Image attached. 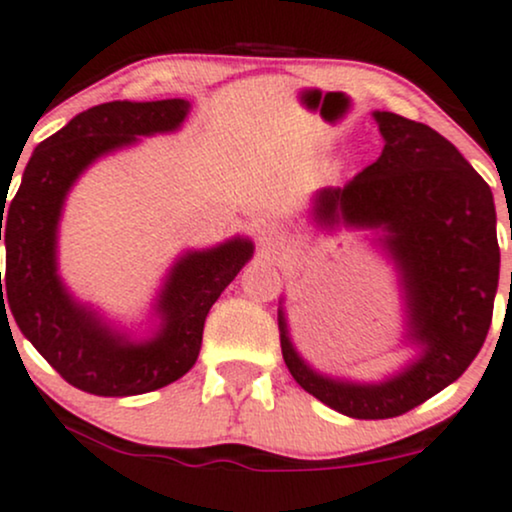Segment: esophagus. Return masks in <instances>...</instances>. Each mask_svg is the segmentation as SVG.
Instances as JSON below:
<instances>
[{
    "label": "esophagus",
    "mask_w": 512,
    "mask_h": 512,
    "mask_svg": "<svg viewBox=\"0 0 512 512\" xmlns=\"http://www.w3.org/2000/svg\"><path fill=\"white\" fill-rule=\"evenodd\" d=\"M256 244L258 249H261V254H275V251L285 244L283 227L275 225V222H263V225L256 229Z\"/></svg>",
    "instance_id": "obj_1"
}]
</instances>
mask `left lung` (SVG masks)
Wrapping results in <instances>:
<instances>
[{"instance_id":"obj_1","label":"left lung","mask_w":512,"mask_h":512,"mask_svg":"<svg viewBox=\"0 0 512 512\" xmlns=\"http://www.w3.org/2000/svg\"><path fill=\"white\" fill-rule=\"evenodd\" d=\"M372 116L384 137L380 159L343 188H324L314 220L382 229L421 355L380 384L331 380L297 355L278 309L280 348L295 382L363 421L401 416L462 377L486 341L501 268L493 195L472 164L428 125L389 111Z\"/></svg>"}]
</instances>
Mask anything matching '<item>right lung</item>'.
Instances as JSON below:
<instances>
[{
  "mask_svg": "<svg viewBox=\"0 0 512 512\" xmlns=\"http://www.w3.org/2000/svg\"><path fill=\"white\" fill-rule=\"evenodd\" d=\"M188 108L191 103L183 99L111 101L89 108L33 149L7 210V198H0V241L4 237L7 246L0 314H14L33 348L82 392L145 394L186 375L198 360L210 307L254 256V244L239 237L215 249L183 254L159 292L162 326L140 343L120 336L74 302L57 275V222L79 174L140 135L176 130Z\"/></svg>",
  "mask_w": 512,
  "mask_h": 512,
  "instance_id": "1",
  "label": "right lung"
}]
</instances>
